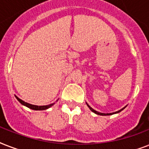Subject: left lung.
<instances>
[{
  "label": "left lung",
  "mask_w": 149,
  "mask_h": 149,
  "mask_svg": "<svg viewBox=\"0 0 149 149\" xmlns=\"http://www.w3.org/2000/svg\"><path fill=\"white\" fill-rule=\"evenodd\" d=\"M86 105H87V106H88V107H89V108H90V110H91V111H92V112H93V113H97V114H98V115H102V116L112 115V114H114V113H119V112H120V111H123V110H124V109H125V107H127V106H125V107H123V108H121V109H120V110H119V111H115V112H113V113H100V112H98V111H95V110H94V109L92 108V107H91L90 106V105H89L88 104H87V103H86Z\"/></svg>",
  "instance_id": "8db88e82"
}]
</instances>
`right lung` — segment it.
<instances>
[{"label":"right lung","mask_w":149,"mask_h":149,"mask_svg":"<svg viewBox=\"0 0 149 149\" xmlns=\"http://www.w3.org/2000/svg\"><path fill=\"white\" fill-rule=\"evenodd\" d=\"M15 96V97L16 99L18 100V101L22 104V105H24V106L27 107H29V108L31 109V110H35V111H43V110H47L49 109V107H51L52 106H53L55 103L53 104H48V105H45V106H37V105H33V104H29V103H27V102H24V100H21L20 98H18L16 95ZM56 100V101H57Z\"/></svg>","instance_id":"right-lung-1"}]
</instances>
